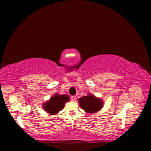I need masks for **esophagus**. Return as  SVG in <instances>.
Wrapping results in <instances>:
<instances>
[{"label": "esophagus", "mask_w": 151, "mask_h": 151, "mask_svg": "<svg viewBox=\"0 0 151 151\" xmlns=\"http://www.w3.org/2000/svg\"><path fill=\"white\" fill-rule=\"evenodd\" d=\"M76 97L75 95L72 96V97H71V100H72L73 101H76Z\"/></svg>", "instance_id": "esophagus-1"}]
</instances>
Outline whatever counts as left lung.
<instances>
[{"label": "left lung", "mask_w": 151, "mask_h": 151, "mask_svg": "<svg viewBox=\"0 0 151 151\" xmlns=\"http://www.w3.org/2000/svg\"><path fill=\"white\" fill-rule=\"evenodd\" d=\"M80 107L86 113L95 114L100 111L103 107V101L91 93L78 99Z\"/></svg>", "instance_id": "8db88e82"}]
</instances>
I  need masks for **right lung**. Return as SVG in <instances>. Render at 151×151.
<instances>
[{"instance_id": "right-lung-1", "label": "right lung", "mask_w": 151, "mask_h": 151, "mask_svg": "<svg viewBox=\"0 0 151 151\" xmlns=\"http://www.w3.org/2000/svg\"><path fill=\"white\" fill-rule=\"evenodd\" d=\"M70 97L67 95L54 94L50 98L49 100L45 102L43 104V108L47 114L50 115H56L58 112L62 110L65 104L69 101Z\"/></svg>"}]
</instances>
